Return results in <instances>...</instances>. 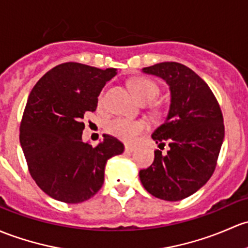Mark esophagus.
Masks as SVG:
<instances>
[{
	"instance_id": "obj_1",
	"label": "esophagus",
	"mask_w": 248,
	"mask_h": 248,
	"mask_svg": "<svg viewBox=\"0 0 248 248\" xmlns=\"http://www.w3.org/2000/svg\"><path fill=\"white\" fill-rule=\"evenodd\" d=\"M134 150H135V146H133L131 144H126V145H124V151H126V152L131 153Z\"/></svg>"
}]
</instances>
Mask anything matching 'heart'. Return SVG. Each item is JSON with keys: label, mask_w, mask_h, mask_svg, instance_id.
Listing matches in <instances>:
<instances>
[{"label": "heart", "mask_w": 248, "mask_h": 248, "mask_svg": "<svg viewBox=\"0 0 248 248\" xmlns=\"http://www.w3.org/2000/svg\"><path fill=\"white\" fill-rule=\"evenodd\" d=\"M131 89L137 97V100L141 102H151L155 100V96L158 95L159 88L155 82L145 77H134L132 78ZM103 102V93H101L98 97V103L102 104ZM107 129L114 137L119 139L126 140V141H133L137 139L140 134L146 129V124L140 120H131L124 119V117H115L110 120L107 124Z\"/></svg>", "instance_id": "1"}]
</instances>
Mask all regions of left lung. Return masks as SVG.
Instances as JSON below:
<instances>
[{"instance_id":"left-lung-1","label":"left lung","mask_w":248,"mask_h":248,"mask_svg":"<svg viewBox=\"0 0 248 248\" xmlns=\"http://www.w3.org/2000/svg\"><path fill=\"white\" fill-rule=\"evenodd\" d=\"M170 89L165 121L153 132L155 144L169 142L163 155L155 151L150 168L140 170V182L155 197L181 201L201 189L212 177L225 138L220 106L207 83L191 69L174 62L144 67Z\"/></svg>"}]
</instances>
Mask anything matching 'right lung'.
Here are the masks:
<instances>
[{"label":"right lung","instance_id":"1","mask_svg":"<svg viewBox=\"0 0 248 248\" xmlns=\"http://www.w3.org/2000/svg\"><path fill=\"white\" fill-rule=\"evenodd\" d=\"M116 69L64 62L34 85L23 111L20 144L38 186L52 199L80 203L103 186L104 169L124 147L103 134L96 147L83 141L82 120L97 108L98 96Z\"/></svg>","mask_w":248,"mask_h":248}]
</instances>
